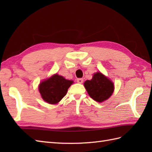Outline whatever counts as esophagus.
I'll return each instance as SVG.
<instances>
[{
	"instance_id": "esophagus-1",
	"label": "esophagus",
	"mask_w": 152,
	"mask_h": 152,
	"mask_svg": "<svg viewBox=\"0 0 152 152\" xmlns=\"http://www.w3.org/2000/svg\"><path fill=\"white\" fill-rule=\"evenodd\" d=\"M83 82V80L82 78L77 79V82H78V83H82Z\"/></svg>"
}]
</instances>
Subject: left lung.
Listing matches in <instances>:
<instances>
[{
    "label": "left lung",
    "instance_id": "8db88e82",
    "mask_svg": "<svg viewBox=\"0 0 152 152\" xmlns=\"http://www.w3.org/2000/svg\"><path fill=\"white\" fill-rule=\"evenodd\" d=\"M83 85L90 97L99 102L109 99L114 90V83L100 72L95 73L92 79L86 80Z\"/></svg>",
    "mask_w": 152,
    "mask_h": 152
}]
</instances>
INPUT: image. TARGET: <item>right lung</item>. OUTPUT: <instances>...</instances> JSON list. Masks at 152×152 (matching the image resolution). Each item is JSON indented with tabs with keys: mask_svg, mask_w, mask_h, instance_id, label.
<instances>
[{
	"mask_svg": "<svg viewBox=\"0 0 152 152\" xmlns=\"http://www.w3.org/2000/svg\"><path fill=\"white\" fill-rule=\"evenodd\" d=\"M72 83V80H66L56 74L40 82L38 89L44 101L51 104H56L66 95L68 89Z\"/></svg>",
	"mask_w": 152,
	"mask_h": 152,
	"instance_id": "right-lung-1",
	"label": "right lung"
}]
</instances>
